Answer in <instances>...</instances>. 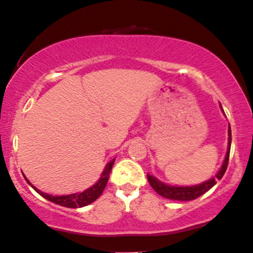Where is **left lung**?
Returning <instances> with one entry per match:
<instances>
[{
	"label": "left lung",
	"mask_w": 253,
	"mask_h": 253,
	"mask_svg": "<svg viewBox=\"0 0 253 253\" xmlns=\"http://www.w3.org/2000/svg\"><path fill=\"white\" fill-rule=\"evenodd\" d=\"M221 112L224 113V109L220 105ZM229 142H227V151L225 154L223 165H221L219 171L217 172L213 178H210L209 180L202 182V184L192 185V186H175V185H169L165 182L160 181L159 179H157L156 176L147 174V179L150 185L158 194H160L161 197L166 198V199H172V200H180V202H188V200H193L203 196L204 193L208 192L209 190H211L212 187L217 184V180H220L223 178L224 173L226 172L227 164H229V157H230V150H231V127L229 125Z\"/></svg>",
	"instance_id": "left-lung-1"
}]
</instances>
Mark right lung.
<instances>
[{
    "label": "right lung",
    "instance_id": "right-lung-1",
    "mask_svg": "<svg viewBox=\"0 0 253 253\" xmlns=\"http://www.w3.org/2000/svg\"><path fill=\"white\" fill-rule=\"evenodd\" d=\"M114 161H115V158L109 161V163H107L105 169H103V172L101 173L100 179L93 185V186L87 188V190L82 191V192L67 194V196H51V194L42 192V191H40L39 188H36L34 185H33L32 182H30L28 179L26 178V175L23 174V176H24V179H26V181L28 182L30 186L34 188V190L40 194V196L45 198V199L49 200V202L57 204V205H60V206L69 208V209L84 208V206H87V205H89V204H92L93 202H95L97 198L101 196L103 190H105L106 185H107L109 173H111V171H112V167H113V165H114Z\"/></svg>",
    "mask_w": 253,
    "mask_h": 253
}]
</instances>
